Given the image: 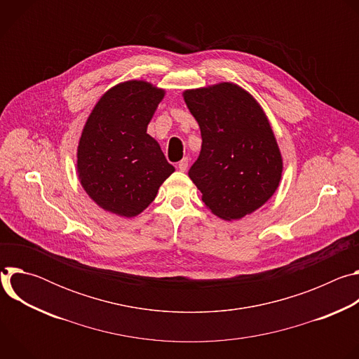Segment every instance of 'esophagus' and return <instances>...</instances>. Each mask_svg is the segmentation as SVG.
Masks as SVG:
<instances>
[{"label": "esophagus", "instance_id": "1", "mask_svg": "<svg viewBox=\"0 0 359 359\" xmlns=\"http://www.w3.org/2000/svg\"><path fill=\"white\" fill-rule=\"evenodd\" d=\"M187 166H189V159H187V158H183V159L179 162V165H177V168H179L180 172H184V170L187 169Z\"/></svg>", "mask_w": 359, "mask_h": 359}]
</instances>
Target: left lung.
I'll return each mask as SVG.
<instances>
[{"instance_id":"obj_1","label":"left lung","mask_w":359,"mask_h":359,"mask_svg":"<svg viewBox=\"0 0 359 359\" xmlns=\"http://www.w3.org/2000/svg\"><path fill=\"white\" fill-rule=\"evenodd\" d=\"M183 97L203 140L189 170L203 203L227 222L262 208L280 184L283 159L259 102L231 82L184 90Z\"/></svg>"}]
</instances>
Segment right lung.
<instances>
[{
	"label": "right lung",
	"mask_w": 359,
	"mask_h": 359,
	"mask_svg": "<svg viewBox=\"0 0 359 359\" xmlns=\"http://www.w3.org/2000/svg\"><path fill=\"white\" fill-rule=\"evenodd\" d=\"M165 90L146 81H126L104 93L78 144V176L104 210L135 217L155 200L175 172L147 125Z\"/></svg>",
	"instance_id": "right-lung-1"
}]
</instances>
